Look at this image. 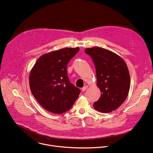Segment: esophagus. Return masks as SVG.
Returning <instances> with one entry per match:
<instances>
[{"label":"esophagus","mask_w":153,"mask_h":153,"mask_svg":"<svg viewBox=\"0 0 153 153\" xmlns=\"http://www.w3.org/2000/svg\"><path fill=\"white\" fill-rule=\"evenodd\" d=\"M87 88H88V86L85 85V86H84V87L82 88V91H85Z\"/></svg>","instance_id":"1"}]
</instances>
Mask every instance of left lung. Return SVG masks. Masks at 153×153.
Masks as SVG:
<instances>
[{
    "instance_id": "left-lung-1",
    "label": "left lung",
    "mask_w": 153,
    "mask_h": 153,
    "mask_svg": "<svg viewBox=\"0 0 153 153\" xmlns=\"http://www.w3.org/2000/svg\"><path fill=\"white\" fill-rule=\"evenodd\" d=\"M85 52L94 64L97 86L101 93L98 101L93 104L94 108L103 113L115 110L126 100L130 88L126 63L115 53L100 47L87 48Z\"/></svg>"
}]
</instances>
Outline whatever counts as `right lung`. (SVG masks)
<instances>
[{
	"mask_svg": "<svg viewBox=\"0 0 153 153\" xmlns=\"http://www.w3.org/2000/svg\"><path fill=\"white\" fill-rule=\"evenodd\" d=\"M79 48H64L43 54L29 76L31 92L38 103L51 112L60 114L70 109L80 93L69 82L67 65Z\"/></svg>",
	"mask_w": 153,
	"mask_h": 153,
	"instance_id": "add662e5",
	"label": "right lung"
}]
</instances>
